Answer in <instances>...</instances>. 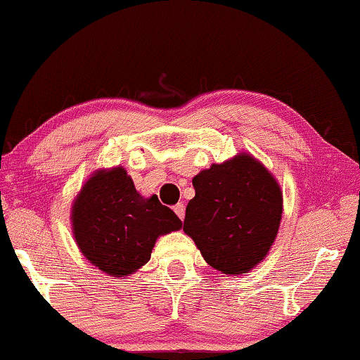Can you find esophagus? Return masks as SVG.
Listing matches in <instances>:
<instances>
[{"instance_id": "34e87169", "label": "esophagus", "mask_w": 360, "mask_h": 360, "mask_svg": "<svg viewBox=\"0 0 360 360\" xmlns=\"http://www.w3.org/2000/svg\"><path fill=\"white\" fill-rule=\"evenodd\" d=\"M174 212L177 214V217H179V219L181 221H183L184 219V216H186V207H184V204H176V206H174Z\"/></svg>"}]
</instances>
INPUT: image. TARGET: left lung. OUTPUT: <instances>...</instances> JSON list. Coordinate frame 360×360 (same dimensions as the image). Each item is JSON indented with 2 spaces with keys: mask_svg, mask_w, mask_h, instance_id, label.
<instances>
[{
  "mask_svg": "<svg viewBox=\"0 0 360 360\" xmlns=\"http://www.w3.org/2000/svg\"><path fill=\"white\" fill-rule=\"evenodd\" d=\"M184 233L204 261L224 274H244L269 252L282 216L279 184L249 154L212 165L193 179Z\"/></svg>",
  "mask_w": 360,
  "mask_h": 360,
  "instance_id": "8db88e82",
  "label": "left lung"
}]
</instances>
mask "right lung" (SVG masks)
Wrapping results in <instances>:
<instances>
[{
  "label": "right lung",
  "instance_id": "add662e5",
  "mask_svg": "<svg viewBox=\"0 0 360 360\" xmlns=\"http://www.w3.org/2000/svg\"><path fill=\"white\" fill-rule=\"evenodd\" d=\"M71 219L83 256L112 277L133 274L149 261L159 236L183 226L158 195H139L122 167L89 177L72 206Z\"/></svg>",
  "mask_w": 360,
  "mask_h": 360
}]
</instances>
